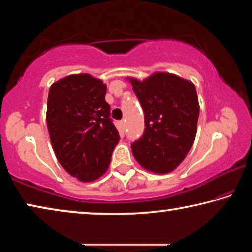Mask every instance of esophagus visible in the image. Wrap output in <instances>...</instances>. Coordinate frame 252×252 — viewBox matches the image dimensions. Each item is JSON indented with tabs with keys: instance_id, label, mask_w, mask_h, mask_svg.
I'll return each instance as SVG.
<instances>
[{
	"instance_id": "1",
	"label": "esophagus",
	"mask_w": 252,
	"mask_h": 252,
	"mask_svg": "<svg viewBox=\"0 0 252 252\" xmlns=\"http://www.w3.org/2000/svg\"><path fill=\"white\" fill-rule=\"evenodd\" d=\"M119 126H120V130L121 131H125V126H126V121H120L119 122Z\"/></svg>"
}]
</instances>
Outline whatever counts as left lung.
I'll use <instances>...</instances> for the list:
<instances>
[{
    "mask_svg": "<svg viewBox=\"0 0 252 252\" xmlns=\"http://www.w3.org/2000/svg\"><path fill=\"white\" fill-rule=\"evenodd\" d=\"M144 112L146 129L132 153L148 171L165 174L185 160L197 134L200 105L194 84L169 72L126 78Z\"/></svg>",
    "mask_w": 252,
    "mask_h": 252,
    "instance_id": "obj_1",
    "label": "left lung"
}]
</instances>
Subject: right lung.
<instances>
[{
  "mask_svg": "<svg viewBox=\"0 0 252 252\" xmlns=\"http://www.w3.org/2000/svg\"><path fill=\"white\" fill-rule=\"evenodd\" d=\"M105 93L103 81L89 73L60 79L49 91L46 125L54 153L63 169L82 182L105 173L120 140Z\"/></svg>",
  "mask_w": 252,
  "mask_h": 252,
  "instance_id": "right-lung-1",
  "label": "right lung"
}]
</instances>
